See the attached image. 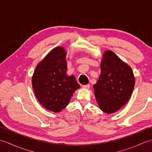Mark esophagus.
Returning a JSON list of instances; mask_svg holds the SVG:
<instances>
[{"label": "esophagus", "mask_w": 152, "mask_h": 152, "mask_svg": "<svg viewBox=\"0 0 152 152\" xmlns=\"http://www.w3.org/2000/svg\"><path fill=\"white\" fill-rule=\"evenodd\" d=\"M82 88L83 89H89L90 88V85H85V86H82Z\"/></svg>", "instance_id": "1"}]
</instances>
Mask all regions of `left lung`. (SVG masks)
Returning a JSON list of instances; mask_svg holds the SVG:
<instances>
[{
    "mask_svg": "<svg viewBox=\"0 0 152 152\" xmlns=\"http://www.w3.org/2000/svg\"><path fill=\"white\" fill-rule=\"evenodd\" d=\"M135 84L131 67L110 50L105 51L101 63V74L93 85L99 106L106 114L119 110L129 100Z\"/></svg>",
    "mask_w": 152,
    "mask_h": 152,
    "instance_id": "obj_1",
    "label": "left lung"
}]
</instances>
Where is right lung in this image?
<instances>
[{
  "label": "right lung",
  "instance_id": "add662e5",
  "mask_svg": "<svg viewBox=\"0 0 152 152\" xmlns=\"http://www.w3.org/2000/svg\"><path fill=\"white\" fill-rule=\"evenodd\" d=\"M66 52L62 46L51 50L37 64L32 86L38 101L50 111L59 112L69 104L80 88L74 75L66 74Z\"/></svg>",
  "mask_w": 152,
  "mask_h": 152
}]
</instances>
